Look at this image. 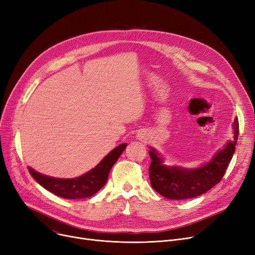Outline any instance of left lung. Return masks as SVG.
<instances>
[{
	"mask_svg": "<svg viewBox=\"0 0 255 255\" xmlns=\"http://www.w3.org/2000/svg\"><path fill=\"white\" fill-rule=\"evenodd\" d=\"M233 130L234 139L227 141L209 162L196 168L166 165L163 157L152 146H149V155L152 160L149 175L153 188L169 199L192 198L206 193L221 181L233 158L239 135L237 117L234 120Z\"/></svg>",
	"mask_w": 255,
	"mask_h": 255,
	"instance_id": "1",
	"label": "left lung"
}]
</instances>
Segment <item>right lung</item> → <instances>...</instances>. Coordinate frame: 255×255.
<instances>
[{
	"instance_id": "obj_1",
	"label": "right lung",
	"mask_w": 255,
	"mask_h": 255,
	"mask_svg": "<svg viewBox=\"0 0 255 255\" xmlns=\"http://www.w3.org/2000/svg\"><path fill=\"white\" fill-rule=\"evenodd\" d=\"M127 143H122L112 150L101 161L85 175L73 179H59L42 175L32 167H28L31 176L37 183L49 192L63 198H87L98 192L109 179L110 171L121 154L126 149Z\"/></svg>"
}]
</instances>
